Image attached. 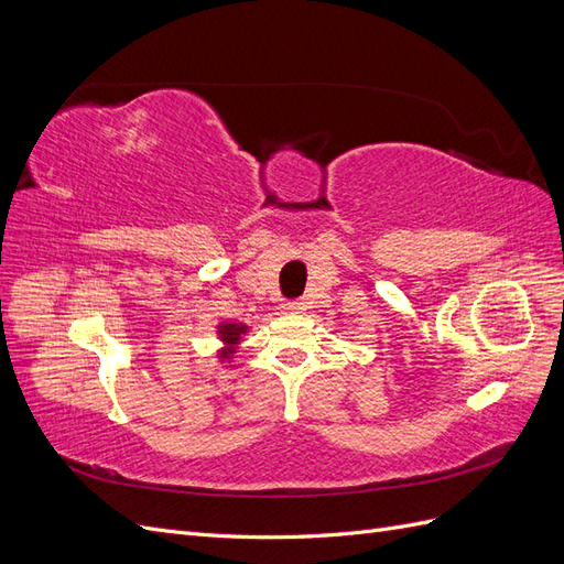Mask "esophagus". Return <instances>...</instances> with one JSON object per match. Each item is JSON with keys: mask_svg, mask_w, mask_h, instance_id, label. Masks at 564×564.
<instances>
[{"mask_svg": "<svg viewBox=\"0 0 564 564\" xmlns=\"http://www.w3.org/2000/svg\"><path fill=\"white\" fill-rule=\"evenodd\" d=\"M284 308H286L289 313H303V311H305V303L299 301V299H294V301H286Z\"/></svg>", "mask_w": 564, "mask_h": 564, "instance_id": "1", "label": "esophagus"}]
</instances>
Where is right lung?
Masks as SVG:
<instances>
[{
    "label": "right lung",
    "mask_w": 564,
    "mask_h": 564,
    "mask_svg": "<svg viewBox=\"0 0 564 564\" xmlns=\"http://www.w3.org/2000/svg\"><path fill=\"white\" fill-rule=\"evenodd\" d=\"M245 324H220L218 334L224 344H228V348L220 352V357H230L235 352V344H240V336L245 334Z\"/></svg>",
    "instance_id": "right-lung-1"
}]
</instances>
